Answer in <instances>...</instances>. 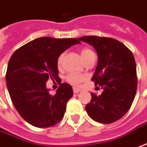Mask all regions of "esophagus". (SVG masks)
I'll return each mask as SVG.
<instances>
[{"mask_svg": "<svg viewBox=\"0 0 147 147\" xmlns=\"http://www.w3.org/2000/svg\"><path fill=\"white\" fill-rule=\"evenodd\" d=\"M80 90H81L80 88H77V87H74L73 88V92L75 94H77V93L80 92Z\"/></svg>", "mask_w": 147, "mask_h": 147, "instance_id": "1", "label": "esophagus"}]
</instances>
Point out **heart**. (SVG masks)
<instances>
[{"mask_svg":"<svg viewBox=\"0 0 147 147\" xmlns=\"http://www.w3.org/2000/svg\"><path fill=\"white\" fill-rule=\"evenodd\" d=\"M80 56H81L82 59L85 61L88 58H90V57L94 56V53L93 52L90 48H85L80 51ZM63 59H64V54H61L58 57V58H57V66H58V67H61ZM66 80H67L68 83H70L71 85L77 86V85H79L80 83H82L83 81H85L86 80V76L81 75V74L71 73L67 75V77H66Z\"/></svg>","mask_w":147,"mask_h":147,"instance_id":"obj_1","label":"heart"}]
</instances>
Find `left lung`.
<instances>
[{
    "label": "left lung",
    "mask_w": 147,
    "mask_h": 147,
    "mask_svg": "<svg viewBox=\"0 0 147 147\" xmlns=\"http://www.w3.org/2000/svg\"><path fill=\"white\" fill-rule=\"evenodd\" d=\"M80 41L92 45L98 64L91 80L103 88L100 95L91 93L87 113L94 121L111 123L123 117L131 108L137 88L136 62L131 50L117 39L84 36Z\"/></svg>",
    "instance_id": "1"
}]
</instances>
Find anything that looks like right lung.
Returning a JSON list of instances; mask_svg holds the SVG:
<instances>
[{
  "label": "right lung",
  "instance_id": "1",
  "mask_svg": "<svg viewBox=\"0 0 147 147\" xmlns=\"http://www.w3.org/2000/svg\"><path fill=\"white\" fill-rule=\"evenodd\" d=\"M80 42L79 38L42 37L12 54L5 75L6 86L16 110L29 124L49 127L62 119L73 90L69 84H61L57 58L66 49ZM48 80L60 84L54 96L46 88Z\"/></svg>",
  "mask_w": 147,
  "mask_h": 147
}]
</instances>
